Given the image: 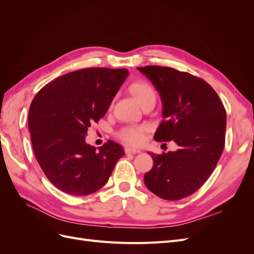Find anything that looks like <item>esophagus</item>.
I'll return each instance as SVG.
<instances>
[{
	"instance_id": "1",
	"label": "esophagus",
	"mask_w": 254,
	"mask_h": 254,
	"mask_svg": "<svg viewBox=\"0 0 254 254\" xmlns=\"http://www.w3.org/2000/svg\"><path fill=\"white\" fill-rule=\"evenodd\" d=\"M125 152L126 153H140L141 150L136 149V148H132V147H126L125 148Z\"/></svg>"
}]
</instances>
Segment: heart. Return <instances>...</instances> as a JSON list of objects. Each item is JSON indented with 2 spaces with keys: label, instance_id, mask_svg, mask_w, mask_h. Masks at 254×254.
I'll return each mask as SVG.
<instances>
[{
  "label": "heart",
  "instance_id": "heart-1",
  "mask_svg": "<svg viewBox=\"0 0 254 254\" xmlns=\"http://www.w3.org/2000/svg\"><path fill=\"white\" fill-rule=\"evenodd\" d=\"M130 92L141 106L148 102H156V92L146 81H135L130 87ZM146 131H147L146 126H127L121 130L119 136L127 144L140 145L144 141Z\"/></svg>",
  "mask_w": 254,
  "mask_h": 254
}]
</instances>
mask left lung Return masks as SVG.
Segmentation results:
<instances>
[{
    "label": "left lung",
    "instance_id": "1",
    "mask_svg": "<svg viewBox=\"0 0 254 254\" xmlns=\"http://www.w3.org/2000/svg\"><path fill=\"white\" fill-rule=\"evenodd\" d=\"M159 92L162 118L153 139L174 141L178 149L153 160L144 183L165 200H179L200 188L216 167L225 146V107L209 83L172 67H137Z\"/></svg>",
    "mask_w": 254,
    "mask_h": 254
}]
</instances>
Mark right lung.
I'll list each match as a JSON object with an SVG mask.
<instances>
[{"mask_svg": "<svg viewBox=\"0 0 254 254\" xmlns=\"http://www.w3.org/2000/svg\"><path fill=\"white\" fill-rule=\"evenodd\" d=\"M128 74L127 68H81L45 84L33 99L28 113L33 149L44 175L60 190L74 196L95 193L125 155L113 141L97 150L86 143V135Z\"/></svg>", "mask_w": 254, "mask_h": 254, "instance_id": "right-lung-1", "label": "right lung"}]
</instances>
